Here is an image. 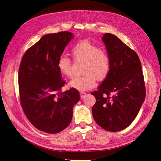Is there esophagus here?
Segmentation results:
<instances>
[{
    "instance_id": "obj_1",
    "label": "esophagus",
    "mask_w": 161,
    "mask_h": 161,
    "mask_svg": "<svg viewBox=\"0 0 161 161\" xmlns=\"http://www.w3.org/2000/svg\"><path fill=\"white\" fill-rule=\"evenodd\" d=\"M80 99H83L84 97H85L86 93H85V92H80Z\"/></svg>"
}]
</instances>
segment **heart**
<instances>
[{
	"instance_id": "obj_1",
	"label": "heart",
	"mask_w": 161,
	"mask_h": 161,
	"mask_svg": "<svg viewBox=\"0 0 161 161\" xmlns=\"http://www.w3.org/2000/svg\"><path fill=\"white\" fill-rule=\"evenodd\" d=\"M71 52L76 62L84 63L82 68V72L84 75L74 78L69 82V86L72 88L80 91L91 89L95 86L96 79L103 81L109 75L111 68L109 56L99 46L85 40L76 43L72 47ZM57 66L63 76H72V64L70 58L60 57Z\"/></svg>"
}]
</instances>
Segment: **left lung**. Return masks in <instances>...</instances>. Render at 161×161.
<instances>
[{"label": "left lung", "instance_id": "1", "mask_svg": "<svg viewBox=\"0 0 161 161\" xmlns=\"http://www.w3.org/2000/svg\"><path fill=\"white\" fill-rule=\"evenodd\" d=\"M102 40L111 68L98 90L91 92L96 99L92 114L101 128L118 131L131 124L145 99L144 75L137 53L118 37L107 33Z\"/></svg>", "mask_w": 161, "mask_h": 161}]
</instances>
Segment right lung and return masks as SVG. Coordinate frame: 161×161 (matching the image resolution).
Masks as SVG:
<instances>
[{
	"label": "right lung",
	"instance_id": "add662e5",
	"mask_svg": "<svg viewBox=\"0 0 161 161\" xmlns=\"http://www.w3.org/2000/svg\"><path fill=\"white\" fill-rule=\"evenodd\" d=\"M72 33L61 31L43 36L24 53L19 70V90L23 112L31 124L48 134L69 125L72 109L80 99L74 88L62 92L66 83L58 62Z\"/></svg>",
	"mask_w": 161,
	"mask_h": 161
}]
</instances>
